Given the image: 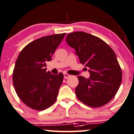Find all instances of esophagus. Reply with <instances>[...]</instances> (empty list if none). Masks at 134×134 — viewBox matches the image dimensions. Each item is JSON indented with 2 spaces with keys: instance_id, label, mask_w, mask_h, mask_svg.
<instances>
[{
  "instance_id": "esophagus-1",
  "label": "esophagus",
  "mask_w": 134,
  "mask_h": 134,
  "mask_svg": "<svg viewBox=\"0 0 134 134\" xmlns=\"http://www.w3.org/2000/svg\"><path fill=\"white\" fill-rule=\"evenodd\" d=\"M63 76H64L65 79H68L69 78L71 77V75H69V74L67 73H63Z\"/></svg>"
}]
</instances>
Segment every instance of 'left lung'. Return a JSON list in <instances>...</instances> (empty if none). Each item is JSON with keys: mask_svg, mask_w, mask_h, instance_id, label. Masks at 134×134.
I'll return each mask as SVG.
<instances>
[{"mask_svg": "<svg viewBox=\"0 0 134 134\" xmlns=\"http://www.w3.org/2000/svg\"><path fill=\"white\" fill-rule=\"evenodd\" d=\"M67 44L76 51L80 62L89 69V78L78 76L76 95L92 108L108 103L115 97L122 81V71L114 51L99 37L83 32L69 34Z\"/></svg>", "mask_w": 134, "mask_h": 134, "instance_id": "8db88e82", "label": "left lung"}]
</instances>
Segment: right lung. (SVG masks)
<instances>
[{"mask_svg": "<svg viewBox=\"0 0 134 134\" xmlns=\"http://www.w3.org/2000/svg\"><path fill=\"white\" fill-rule=\"evenodd\" d=\"M66 34L44 36L27 44L15 64L13 82L19 98L36 110L51 107L57 99L63 75L47 72L46 63L51 61L56 48Z\"/></svg>", "mask_w": 134, "mask_h": 134, "instance_id": "right-lung-1", "label": "right lung"}]
</instances>
